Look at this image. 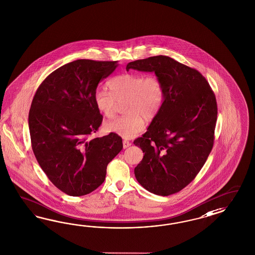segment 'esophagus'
<instances>
[{
    "label": "esophagus",
    "mask_w": 255,
    "mask_h": 255,
    "mask_svg": "<svg viewBox=\"0 0 255 255\" xmlns=\"http://www.w3.org/2000/svg\"><path fill=\"white\" fill-rule=\"evenodd\" d=\"M131 143L128 141V140H123V147H124V149L128 148V147H129Z\"/></svg>",
    "instance_id": "1"
}]
</instances>
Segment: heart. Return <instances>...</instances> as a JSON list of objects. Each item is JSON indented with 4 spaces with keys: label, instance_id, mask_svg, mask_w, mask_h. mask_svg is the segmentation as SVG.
<instances>
[{
    "label": "heart",
    "instance_id": "b5f03b06",
    "mask_svg": "<svg viewBox=\"0 0 255 255\" xmlns=\"http://www.w3.org/2000/svg\"><path fill=\"white\" fill-rule=\"evenodd\" d=\"M110 92L97 89L94 103L103 117L112 118L117 111V103L126 102L127 115L106 122L104 129L124 138H132L144 128V119L152 120L158 115L165 102L166 91L163 81L154 74L124 73L108 82Z\"/></svg>",
    "mask_w": 255,
    "mask_h": 255
}]
</instances>
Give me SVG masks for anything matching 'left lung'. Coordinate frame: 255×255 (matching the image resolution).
Wrapping results in <instances>:
<instances>
[{
  "instance_id": "1",
  "label": "left lung",
  "mask_w": 255,
  "mask_h": 255,
  "mask_svg": "<svg viewBox=\"0 0 255 255\" xmlns=\"http://www.w3.org/2000/svg\"><path fill=\"white\" fill-rule=\"evenodd\" d=\"M127 71L154 73L165 86V102L142 137L134 144L143 158L134 173L139 184L158 196H169L192 182L214 141L217 102L197 70L167 56L129 62Z\"/></svg>"
}]
</instances>
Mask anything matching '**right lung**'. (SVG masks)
Instances as JSON below:
<instances>
[{"label": "right lung", "mask_w": 255, "mask_h": 255, "mask_svg": "<svg viewBox=\"0 0 255 255\" xmlns=\"http://www.w3.org/2000/svg\"><path fill=\"white\" fill-rule=\"evenodd\" d=\"M117 66V61L74 60L50 73L33 97L29 113L32 151L52 183L69 196L97 189L107 165L123 148L122 138L113 132L89 138L102 122L95 91Z\"/></svg>", "instance_id": "add662e5"}]
</instances>
